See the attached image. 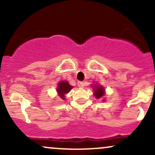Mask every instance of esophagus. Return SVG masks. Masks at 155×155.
<instances>
[{"instance_id":"esophagus-1","label":"esophagus","mask_w":155,"mask_h":155,"mask_svg":"<svg viewBox=\"0 0 155 155\" xmlns=\"http://www.w3.org/2000/svg\"><path fill=\"white\" fill-rule=\"evenodd\" d=\"M85 85V83L84 82V81H79L78 82V86H79V87H84Z\"/></svg>"}]
</instances>
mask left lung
Instances as JSON below:
<instances>
[{"label": "left lung", "mask_w": 155, "mask_h": 155, "mask_svg": "<svg viewBox=\"0 0 155 155\" xmlns=\"http://www.w3.org/2000/svg\"><path fill=\"white\" fill-rule=\"evenodd\" d=\"M92 88L94 90V95L95 96L96 99L101 98L105 95V89L104 87L100 85H93Z\"/></svg>", "instance_id": "8db88e82"}]
</instances>
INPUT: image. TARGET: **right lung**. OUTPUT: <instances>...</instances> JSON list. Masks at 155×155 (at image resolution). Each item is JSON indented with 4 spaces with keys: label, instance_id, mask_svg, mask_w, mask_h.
I'll return each instance as SVG.
<instances>
[{
    "label": "right lung",
    "instance_id": "add662e5",
    "mask_svg": "<svg viewBox=\"0 0 155 155\" xmlns=\"http://www.w3.org/2000/svg\"><path fill=\"white\" fill-rule=\"evenodd\" d=\"M72 88L73 87L71 85L69 84V83L67 81H61L58 84V87L57 88V92H58V95L64 100V99H65V94L68 93Z\"/></svg>",
    "mask_w": 155,
    "mask_h": 155
}]
</instances>
